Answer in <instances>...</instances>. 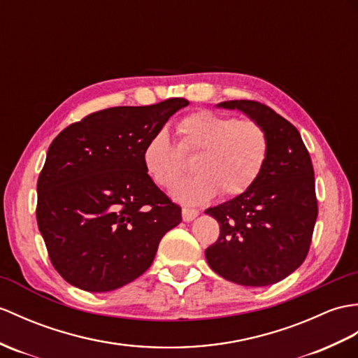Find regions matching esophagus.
<instances>
[{
  "label": "esophagus",
  "instance_id": "obj_1",
  "mask_svg": "<svg viewBox=\"0 0 358 358\" xmlns=\"http://www.w3.org/2000/svg\"><path fill=\"white\" fill-rule=\"evenodd\" d=\"M198 210L196 209H190V207H182V210H181V215H182V220L185 221H192V220H195L196 217H198Z\"/></svg>",
  "mask_w": 358,
  "mask_h": 358
}]
</instances>
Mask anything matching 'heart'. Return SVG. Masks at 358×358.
Wrapping results in <instances>:
<instances>
[{
	"mask_svg": "<svg viewBox=\"0 0 358 358\" xmlns=\"http://www.w3.org/2000/svg\"><path fill=\"white\" fill-rule=\"evenodd\" d=\"M178 145L160 129L146 141L143 164L160 187H171L185 172V157L195 155V176L182 180L172 195L187 204H204L220 192L243 195L259 178L270 152V138L253 119H236L213 111H196L177 127Z\"/></svg>",
	"mask_w": 358,
	"mask_h": 358,
	"instance_id": "obj_1",
	"label": "heart"
}]
</instances>
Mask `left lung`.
Returning <instances> with one entry per match:
<instances>
[{
    "label": "left lung",
    "mask_w": 358,
    "mask_h": 358,
    "mask_svg": "<svg viewBox=\"0 0 358 358\" xmlns=\"http://www.w3.org/2000/svg\"><path fill=\"white\" fill-rule=\"evenodd\" d=\"M267 129L270 152L255 185L206 210L220 224L206 259L221 278L245 287H267L289 276L308 255L317 220L314 169L294 124L256 101H227Z\"/></svg>",
    "instance_id": "left-lung-1"
}]
</instances>
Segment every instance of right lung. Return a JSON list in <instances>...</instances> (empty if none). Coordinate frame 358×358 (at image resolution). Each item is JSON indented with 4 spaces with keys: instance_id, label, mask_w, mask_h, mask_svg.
<instances>
[{
    "instance_id": "add662e5",
    "label": "right lung",
    "mask_w": 358,
    "mask_h": 358,
    "mask_svg": "<svg viewBox=\"0 0 358 358\" xmlns=\"http://www.w3.org/2000/svg\"><path fill=\"white\" fill-rule=\"evenodd\" d=\"M182 97L114 106L61 131L38 178L36 220L53 267L91 293L141 276L181 207L155 186L143 164L146 141L181 108Z\"/></svg>"
}]
</instances>
